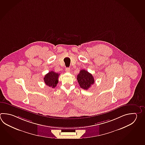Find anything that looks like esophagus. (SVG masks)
I'll return each instance as SVG.
<instances>
[{"instance_id": "34e87169", "label": "esophagus", "mask_w": 145, "mask_h": 145, "mask_svg": "<svg viewBox=\"0 0 145 145\" xmlns=\"http://www.w3.org/2000/svg\"><path fill=\"white\" fill-rule=\"evenodd\" d=\"M70 71H71V70H70V68H65V72H68V73H69V72H70Z\"/></svg>"}]
</instances>
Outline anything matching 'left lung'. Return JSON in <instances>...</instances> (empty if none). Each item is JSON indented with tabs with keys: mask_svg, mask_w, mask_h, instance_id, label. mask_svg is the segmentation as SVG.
I'll use <instances>...</instances> for the list:
<instances>
[{
	"mask_svg": "<svg viewBox=\"0 0 145 145\" xmlns=\"http://www.w3.org/2000/svg\"><path fill=\"white\" fill-rule=\"evenodd\" d=\"M77 80L80 87L85 90L88 89L95 83L92 75L85 70H81L77 75Z\"/></svg>",
	"mask_w": 145,
	"mask_h": 145,
	"instance_id": "obj_1",
	"label": "left lung"
}]
</instances>
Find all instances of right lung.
<instances>
[{
    "label": "right lung",
    "mask_w": 145,
    "mask_h": 145,
    "mask_svg": "<svg viewBox=\"0 0 145 145\" xmlns=\"http://www.w3.org/2000/svg\"><path fill=\"white\" fill-rule=\"evenodd\" d=\"M60 74L56 73L54 71L49 72L45 75L44 81L47 86L54 88L58 83V77Z\"/></svg>",
    "instance_id": "obj_1"
}]
</instances>
